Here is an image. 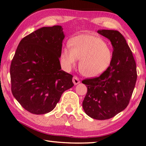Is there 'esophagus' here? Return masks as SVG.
Masks as SVG:
<instances>
[{
	"mask_svg": "<svg viewBox=\"0 0 146 146\" xmlns=\"http://www.w3.org/2000/svg\"><path fill=\"white\" fill-rule=\"evenodd\" d=\"M73 82L75 85H77L79 83H80V80L79 79V78H78L77 76H74L73 77Z\"/></svg>",
	"mask_w": 146,
	"mask_h": 146,
	"instance_id": "1",
	"label": "esophagus"
}]
</instances>
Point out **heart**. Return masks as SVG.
<instances>
[{
    "label": "heart",
    "instance_id": "heart-1",
    "mask_svg": "<svg viewBox=\"0 0 146 146\" xmlns=\"http://www.w3.org/2000/svg\"><path fill=\"white\" fill-rule=\"evenodd\" d=\"M62 66L67 71L80 59L79 68L82 75L95 77L102 75L111 66L113 52L107 42L92 35H80L72 38L61 52Z\"/></svg>",
    "mask_w": 146,
    "mask_h": 146
}]
</instances>
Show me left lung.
Returning <instances> with one entry per match:
<instances>
[{
    "instance_id": "obj_1",
    "label": "left lung",
    "mask_w": 146,
    "mask_h": 146,
    "mask_svg": "<svg viewBox=\"0 0 146 146\" xmlns=\"http://www.w3.org/2000/svg\"><path fill=\"white\" fill-rule=\"evenodd\" d=\"M113 46L110 67L98 77L84 79L87 93L82 102L84 112L91 118L105 120L112 118L129 105L135 87L136 66L127 41L116 30H98Z\"/></svg>"
}]
</instances>
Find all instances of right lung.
<instances>
[{
	"instance_id": "right-lung-1",
	"label": "right lung",
	"mask_w": 146,
	"mask_h": 146,
	"mask_svg": "<svg viewBox=\"0 0 146 146\" xmlns=\"http://www.w3.org/2000/svg\"><path fill=\"white\" fill-rule=\"evenodd\" d=\"M65 35L60 25L43 27L21 39L10 66L11 90L20 105L36 115L51 111L73 76L60 62Z\"/></svg>"
}]
</instances>
